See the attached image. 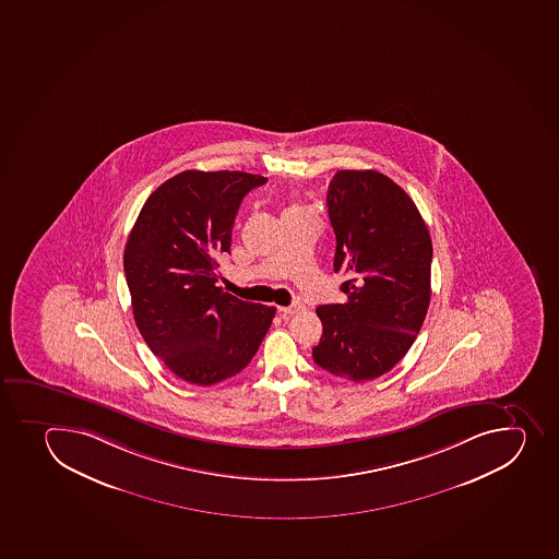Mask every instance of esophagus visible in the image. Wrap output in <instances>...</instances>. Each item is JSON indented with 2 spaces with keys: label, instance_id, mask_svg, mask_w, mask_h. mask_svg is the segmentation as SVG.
Segmentation results:
<instances>
[{
  "label": "esophagus",
  "instance_id": "1",
  "mask_svg": "<svg viewBox=\"0 0 559 559\" xmlns=\"http://www.w3.org/2000/svg\"><path fill=\"white\" fill-rule=\"evenodd\" d=\"M304 304L293 302L292 306H286V308H278V311L284 314H297L300 311H304Z\"/></svg>",
  "mask_w": 559,
  "mask_h": 559
}]
</instances>
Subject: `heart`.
<instances>
[{
  "instance_id": "heart-1",
  "label": "heart",
  "mask_w": 559,
  "mask_h": 559,
  "mask_svg": "<svg viewBox=\"0 0 559 559\" xmlns=\"http://www.w3.org/2000/svg\"><path fill=\"white\" fill-rule=\"evenodd\" d=\"M306 212L300 204H292V206L287 207L286 212H284V217H287V215H295V213Z\"/></svg>"
}]
</instances>
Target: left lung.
Returning a JSON list of instances; mask_svg holds the SVG:
<instances>
[{"label":"left lung","mask_w":559,"mask_h":559,"mask_svg":"<svg viewBox=\"0 0 559 559\" xmlns=\"http://www.w3.org/2000/svg\"><path fill=\"white\" fill-rule=\"evenodd\" d=\"M333 267L346 302L319 306L317 366L366 382L391 371L413 346L431 300V235L413 199L374 170L336 171L328 188Z\"/></svg>","instance_id":"obj_1"}]
</instances>
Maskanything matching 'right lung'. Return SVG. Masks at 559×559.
<instances>
[{"label": "right lung", "instance_id": "1", "mask_svg": "<svg viewBox=\"0 0 559 559\" xmlns=\"http://www.w3.org/2000/svg\"><path fill=\"white\" fill-rule=\"evenodd\" d=\"M266 181L181 171L146 199L128 235L122 264L139 333L185 382L213 385L242 371L272 325L275 308L217 286L240 202Z\"/></svg>", "mask_w": 559, "mask_h": 559}]
</instances>
